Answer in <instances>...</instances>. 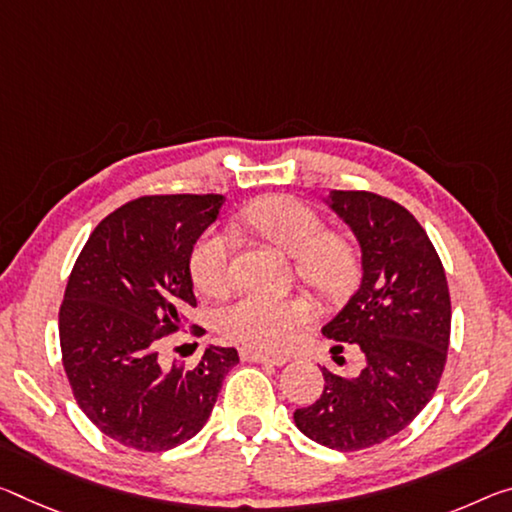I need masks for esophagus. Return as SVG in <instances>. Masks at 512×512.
<instances>
[{"instance_id": "1", "label": "esophagus", "mask_w": 512, "mask_h": 512, "mask_svg": "<svg viewBox=\"0 0 512 512\" xmlns=\"http://www.w3.org/2000/svg\"><path fill=\"white\" fill-rule=\"evenodd\" d=\"M239 355H241V360H246V362H264V364H275V367H282V364L289 360L287 355L264 353V351H257V348H250V346H243Z\"/></svg>"}]
</instances>
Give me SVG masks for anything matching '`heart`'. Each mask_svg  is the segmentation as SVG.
Here are the masks:
<instances>
[{
    "label": "heart",
    "instance_id": "1",
    "mask_svg": "<svg viewBox=\"0 0 512 512\" xmlns=\"http://www.w3.org/2000/svg\"><path fill=\"white\" fill-rule=\"evenodd\" d=\"M243 223L259 239L294 257V271L303 285L323 298L346 294L358 278V255L342 234H330L312 207L289 196H269L243 212ZM230 239L212 230L191 253V280L207 296L223 294L230 285ZM312 307L305 298L262 294L239 296L218 312V328L237 342L266 348L287 346L296 330L310 321Z\"/></svg>",
    "mask_w": 512,
    "mask_h": 512
}]
</instances>
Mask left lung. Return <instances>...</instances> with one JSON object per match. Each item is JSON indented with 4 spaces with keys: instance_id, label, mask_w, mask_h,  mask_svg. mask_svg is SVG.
Instances as JSON below:
<instances>
[{
    "instance_id": "1",
    "label": "left lung",
    "mask_w": 512,
    "mask_h": 512,
    "mask_svg": "<svg viewBox=\"0 0 512 512\" xmlns=\"http://www.w3.org/2000/svg\"><path fill=\"white\" fill-rule=\"evenodd\" d=\"M328 205L360 243L362 282L321 332L360 348L364 367L353 378L323 369L321 396L298 408L294 421L328 449L360 451L401 433L433 399L449 348L451 298L440 255L399 202L332 191Z\"/></svg>"
}]
</instances>
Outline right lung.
<instances>
[{
  "mask_svg": "<svg viewBox=\"0 0 512 512\" xmlns=\"http://www.w3.org/2000/svg\"><path fill=\"white\" fill-rule=\"evenodd\" d=\"M223 196H143L111 212L81 248L59 310L63 369L84 415L113 442L168 451L207 424L237 348L209 346L196 367L159 348L196 307L191 253Z\"/></svg>",
  "mask_w": 512,
  "mask_h": 512,
  "instance_id": "right-lung-1",
  "label": "right lung"
}]
</instances>
